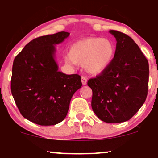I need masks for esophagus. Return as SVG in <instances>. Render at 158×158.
I'll return each mask as SVG.
<instances>
[{
	"label": "esophagus",
	"mask_w": 158,
	"mask_h": 158,
	"mask_svg": "<svg viewBox=\"0 0 158 158\" xmlns=\"http://www.w3.org/2000/svg\"><path fill=\"white\" fill-rule=\"evenodd\" d=\"M81 83H82V85H85L87 84V79L85 77H81Z\"/></svg>",
	"instance_id": "obj_1"
}]
</instances>
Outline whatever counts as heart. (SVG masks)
<instances>
[{"label":"heart","instance_id":"1","mask_svg":"<svg viewBox=\"0 0 158 158\" xmlns=\"http://www.w3.org/2000/svg\"><path fill=\"white\" fill-rule=\"evenodd\" d=\"M115 45L111 40L99 37L86 38L70 46L65 57L68 64H79L88 73L97 75L110 66L115 56Z\"/></svg>","mask_w":158,"mask_h":158}]
</instances>
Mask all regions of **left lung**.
Returning a JSON list of instances; mask_svg holds the SVG:
<instances>
[{
  "instance_id": "1",
  "label": "left lung",
  "mask_w": 158,
  "mask_h": 158,
  "mask_svg": "<svg viewBox=\"0 0 158 158\" xmlns=\"http://www.w3.org/2000/svg\"><path fill=\"white\" fill-rule=\"evenodd\" d=\"M117 41L110 65L88 85L92 89L91 107L101 120L108 123L128 121L146 101L148 62L134 40L126 34L110 30Z\"/></svg>"
}]
</instances>
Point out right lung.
<instances>
[{
	"instance_id": "right-lung-1",
	"label": "right lung",
	"mask_w": 158,
	"mask_h": 158,
	"mask_svg": "<svg viewBox=\"0 0 158 158\" xmlns=\"http://www.w3.org/2000/svg\"><path fill=\"white\" fill-rule=\"evenodd\" d=\"M68 32L41 36L29 42L15 58L11 91L25 119L41 126L61 123L70 99L81 87L78 74L59 71L55 46L68 37Z\"/></svg>"
}]
</instances>
